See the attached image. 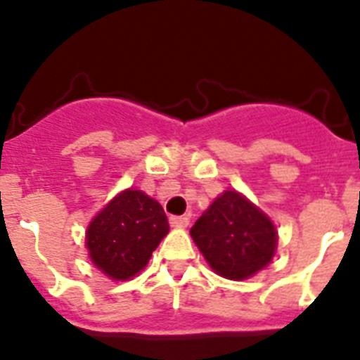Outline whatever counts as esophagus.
Segmentation results:
<instances>
[{"label":"esophagus","mask_w":360,"mask_h":360,"mask_svg":"<svg viewBox=\"0 0 360 360\" xmlns=\"http://www.w3.org/2000/svg\"><path fill=\"white\" fill-rule=\"evenodd\" d=\"M190 219L188 217H170V226L174 228H186Z\"/></svg>","instance_id":"esophagus-1"}]
</instances>
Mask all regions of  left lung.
I'll return each instance as SVG.
<instances>
[{"label": "left lung", "mask_w": 360, "mask_h": 360, "mask_svg": "<svg viewBox=\"0 0 360 360\" xmlns=\"http://www.w3.org/2000/svg\"><path fill=\"white\" fill-rule=\"evenodd\" d=\"M210 267L229 280H245L271 262L276 251L273 222L238 192L213 200L190 229Z\"/></svg>", "instance_id": "obj_1"}]
</instances>
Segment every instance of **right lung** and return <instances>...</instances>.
<instances>
[{
    "mask_svg": "<svg viewBox=\"0 0 360 360\" xmlns=\"http://www.w3.org/2000/svg\"><path fill=\"white\" fill-rule=\"evenodd\" d=\"M167 233L161 204L140 190H125L93 219L86 244L100 271L112 280H129L148 264Z\"/></svg>",
    "mask_w": 360,
    "mask_h": 360,
    "instance_id": "1",
    "label": "right lung"
}]
</instances>
